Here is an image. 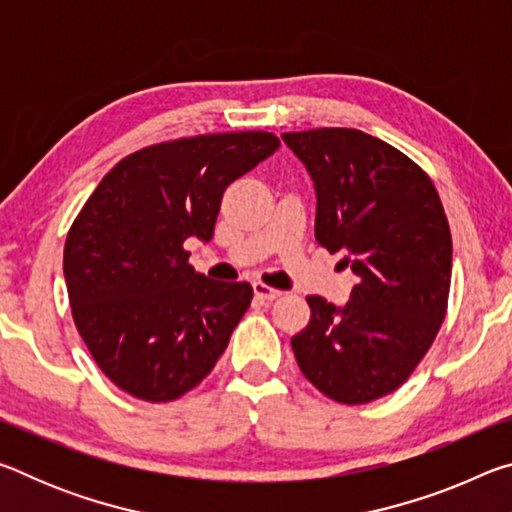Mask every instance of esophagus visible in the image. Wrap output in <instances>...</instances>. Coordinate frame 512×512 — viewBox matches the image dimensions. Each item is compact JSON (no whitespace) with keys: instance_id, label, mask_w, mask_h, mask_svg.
<instances>
[{"instance_id":"esophagus-1","label":"esophagus","mask_w":512,"mask_h":512,"mask_svg":"<svg viewBox=\"0 0 512 512\" xmlns=\"http://www.w3.org/2000/svg\"><path fill=\"white\" fill-rule=\"evenodd\" d=\"M253 289H255V296H257L259 300H266V302H271V300L282 296V291L268 287V284H264V282H255Z\"/></svg>"}]
</instances>
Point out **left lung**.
<instances>
[{"instance_id":"1","label":"left lung","mask_w":512,"mask_h":512,"mask_svg":"<svg viewBox=\"0 0 512 512\" xmlns=\"http://www.w3.org/2000/svg\"><path fill=\"white\" fill-rule=\"evenodd\" d=\"M316 187V241L345 255L357 284L336 307L309 296L291 339L298 366L329 400L366 404L400 388L447 314L452 232L431 178L357 128L284 133Z\"/></svg>"}]
</instances>
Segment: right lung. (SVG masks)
<instances>
[{
	"mask_svg": "<svg viewBox=\"0 0 512 512\" xmlns=\"http://www.w3.org/2000/svg\"><path fill=\"white\" fill-rule=\"evenodd\" d=\"M277 146L264 131L146 146L103 176L74 219L63 253L72 316L121 391L178 400L228 348L253 287L196 273L185 241L212 239L225 187Z\"/></svg>",
	"mask_w": 512,
	"mask_h": 512,
	"instance_id": "add662e5",
	"label": "right lung"
}]
</instances>
